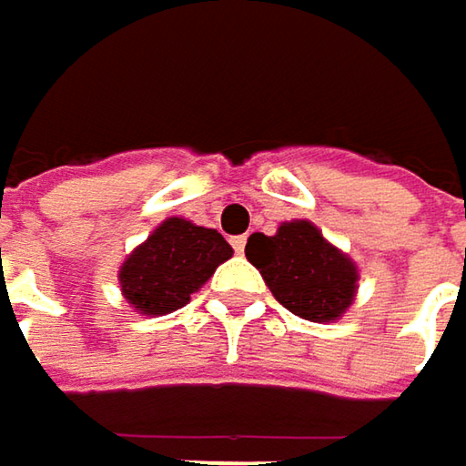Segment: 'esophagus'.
Returning <instances> with one entry per match:
<instances>
[{
  "instance_id": "obj_1",
  "label": "esophagus",
  "mask_w": 466,
  "mask_h": 466,
  "mask_svg": "<svg viewBox=\"0 0 466 466\" xmlns=\"http://www.w3.org/2000/svg\"><path fill=\"white\" fill-rule=\"evenodd\" d=\"M245 242H248V237L245 234H239V237H232V248L237 253H242L245 250Z\"/></svg>"
}]
</instances>
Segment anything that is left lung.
<instances>
[{"instance_id":"left-lung-1","label":"left lung","mask_w":466,"mask_h":466,"mask_svg":"<svg viewBox=\"0 0 466 466\" xmlns=\"http://www.w3.org/2000/svg\"><path fill=\"white\" fill-rule=\"evenodd\" d=\"M245 256L272 297L299 319L334 321L353 302V261L331 248L310 221L283 224L275 237L253 234Z\"/></svg>"}]
</instances>
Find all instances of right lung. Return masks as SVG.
Here are the masks:
<instances>
[{
	"instance_id": "add662e5",
	"label": "right lung",
	"mask_w": 466,
	"mask_h": 466,
	"mask_svg": "<svg viewBox=\"0 0 466 466\" xmlns=\"http://www.w3.org/2000/svg\"><path fill=\"white\" fill-rule=\"evenodd\" d=\"M229 256L232 245L216 229L169 218L124 261L118 275L124 297L147 316L172 313Z\"/></svg>"
}]
</instances>
